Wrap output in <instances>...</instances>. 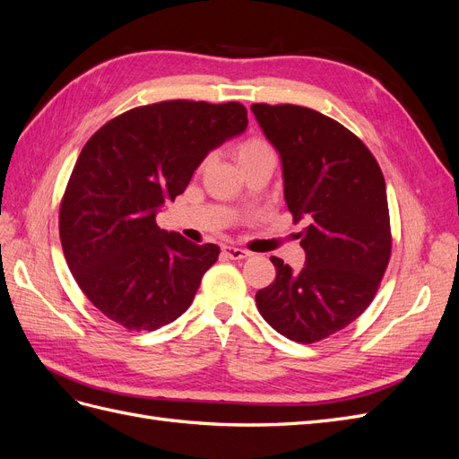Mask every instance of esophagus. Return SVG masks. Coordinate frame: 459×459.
Returning a JSON list of instances; mask_svg holds the SVG:
<instances>
[{
	"label": "esophagus",
	"mask_w": 459,
	"mask_h": 459,
	"mask_svg": "<svg viewBox=\"0 0 459 459\" xmlns=\"http://www.w3.org/2000/svg\"><path fill=\"white\" fill-rule=\"evenodd\" d=\"M221 253L226 255V258H231V260H243L247 256H251V253L245 251V248L231 247V245H224V248H221Z\"/></svg>",
	"instance_id": "esophagus-1"
}]
</instances>
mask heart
<instances>
[{
	"mask_svg": "<svg viewBox=\"0 0 459 459\" xmlns=\"http://www.w3.org/2000/svg\"><path fill=\"white\" fill-rule=\"evenodd\" d=\"M272 151L270 145L262 140H247L245 143H241L238 147V160L247 159V157H253V155H260V152H268Z\"/></svg>",
	"mask_w": 459,
	"mask_h": 459,
	"instance_id": "obj_1",
	"label": "heart"
}]
</instances>
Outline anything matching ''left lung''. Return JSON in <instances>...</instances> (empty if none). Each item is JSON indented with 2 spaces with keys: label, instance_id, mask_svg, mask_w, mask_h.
I'll use <instances>...</instances> for the list:
<instances>
[{
  "label": "left lung",
  "instance_id": "left-lung-1",
  "mask_svg": "<svg viewBox=\"0 0 459 459\" xmlns=\"http://www.w3.org/2000/svg\"><path fill=\"white\" fill-rule=\"evenodd\" d=\"M251 110L280 152L285 204L307 221L302 270L272 256L277 275L256 293V307L277 333L310 344L352 324L377 293L391 256L385 178L369 149L317 110Z\"/></svg>",
  "mask_w": 459,
  "mask_h": 459
}]
</instances>
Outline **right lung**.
Instances as JSON below:
<instances>
[{
	"label": "right lung",
	"instance_id": "right-lung-1",
	"mask_svg": "<svg viewBox=\"0 0 459 459\" xmlns=\"http://www.w3.org/2000/svg\"><path fill=\"white\" fill-rule=\"evenodd\" d=\"M239 103L162 101L128 110L82 149L59 214L61 245L97 310L130 331L182 316L220 247L157 226L206 155L247 130Z\"/></svg>",
	"mask_w": 459,
	"mask_h": 459
}]
</instances>
